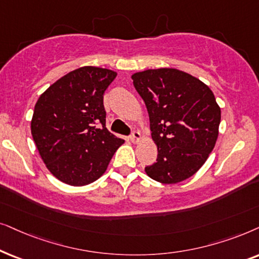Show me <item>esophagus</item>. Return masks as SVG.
Masks as SVG:
<instances>
[{"mask_svg": "<svg viewBox=\"0 0 259 259\" xmlns=\"http://www.w3.org/2000/svg\"><path fill=\"white\" fill-rule=\"evenodd\" d=\"M141 140V134L139 132H133L132 135H130V141H132L133 143H137L139 141Z\"/></svg>", "mask_w": 259, "mask_h": 259, "instance_id": "esophagus-1", "label": "esophagus"}]
</instances>
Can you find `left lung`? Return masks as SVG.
Returning a JSON list of instances; mask_svg holds the SVG:
<instances>
[{"mask_svg":"<svg viewBox=\"0 0 259 259\" xmlns=\"http://www.w3.org/2000/svg\"><path fill=\"white\" fill-rule=\"evenodd\" d=\"M132 78L146 103L157 146L156 162L144 168L146 173L165 185L191 178L218 139L220 108L211 89L175 68L137 72Z\"/></svg>","mask_w":259,"mask_h":259,"instance_id":"obj_1","label":"left lung"}]
</instances>
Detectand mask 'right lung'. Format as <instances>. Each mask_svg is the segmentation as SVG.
Segmentation results:
<instances>
[{
  "label": "right lung",
  "instance_id": "obj_1",
  "mask_svg": "<svg viewBox=\"0 0 259 259\" xmlns=\"http://www.w3.org/2000/svg\"><path fill=\"white\" fill-rule=\"evenodd\" d=\"M116 75L106 68H77L37 99L30 124L33 140L46 167L65 184L97 180L124 143L105 126L103 95Z\"/></svg>",
  "mask_w": 259,
  "mask_h": 259
}]
</instances>
